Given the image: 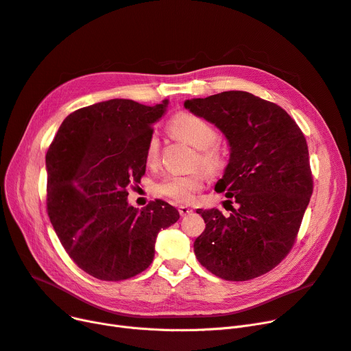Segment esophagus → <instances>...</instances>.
<instances>
[{"label":"esophagus","instance_id":"34e87169","mask_svg":"<svg viewBox=\"0 0 351 351\" xmlns=\"http://www.w3.org/2000/svg\"><path fill=\"white\" fill-rule=\"evenodd\" d=\"M178 213H180V215L184 217V215L193 213V210L190 207H187V206H178Z\"/></svg>","mask_w":351,"mask_h":351}]
</instances>
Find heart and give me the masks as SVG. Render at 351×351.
<instances>
[{"label": "heart", "instance_id": "heart-1", "mask_svg": "<svg viewBox=\"0 0 351 351\" xmlns=\"http://www.w3.org/2000/svg\"><path fill=\"white\" fill-rule=\"evenodd\" d=\"M169 128L176 137L198 149L194 161L195 165L203 167L210 173H217L224 169L227 164L226 152L219 144H215L219 140V131L203 117L193 112H178L170 120ZM144 158L149 165L158 161L160 138L157 134L148 137ZM206 178V171H197L190 176H167L157 182L156 191L177 203H190L194 199L195 193L202 190Z\"/></svg>", "mask_w": 351, "mask_h": 351}]
</instances>
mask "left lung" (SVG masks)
Returning a JSON list of instances; mask_svg holds the SVG:
<instances>
[{"instance_id": "left-lung-1", "label": "left lung", "mask_w": 351, "mask_h": 351, "mask_svg": "<svg viewBox=\"0 0 351 351\" xmlns=\"http://www.w3.org/2000/svg\"><path fill=\"white\" fill-rule=\"evenodd\" d=\"M184 107L226 136L230 160L215 190L237 203L228 217L197 210L206 230L194 241L195 257L230 281L265 274L290 253L313 193L304 134L280 106L245 91L187 99Z\"/></svg>"}]
</instances>
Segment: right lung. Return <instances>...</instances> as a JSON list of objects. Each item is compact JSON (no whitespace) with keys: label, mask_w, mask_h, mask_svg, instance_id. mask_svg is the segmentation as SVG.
Segmentation results:
<instances>
[{"label":"right lung","mask_w":351,"mask_h":351,"mask_svg":"<svg viewBox=\"0 0 351 351\" xmlns=\"http://www.w3.org/2000/svg\"><path fill=\"white\" fill-rule=\"evenodd\" d=\"M169 106L114 98L71 112L49 145L47 213L64 250L90 276L120 281L154 258L160 230L178 219L162 199L137 210L127 202L131 181L145 173V144Z\"/></svg>","instance_id":"right-lung-1"}]
</instances>
